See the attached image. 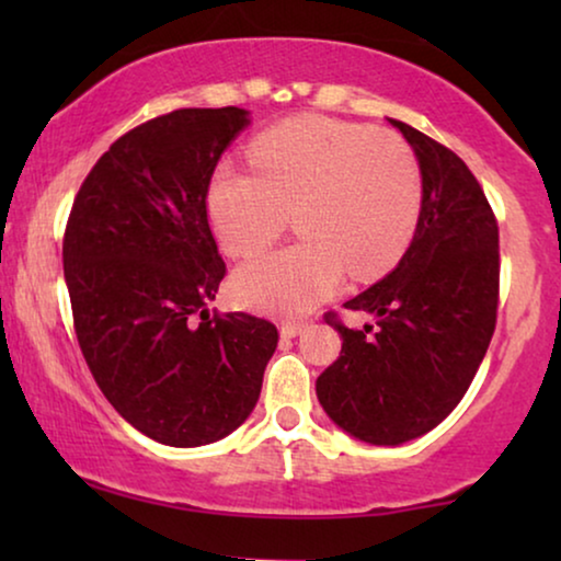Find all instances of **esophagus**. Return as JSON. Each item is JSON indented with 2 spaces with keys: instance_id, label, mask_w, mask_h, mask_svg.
<instances>
[{
  "instance_id": "1",
  "label": "esophagus",
  "mask_w": 561,
  "mask_h": 561,
  "mask_svg": "<svg viewBox=\"0 0 561 561\" xmlns=\"http://www.w3.org/2000/svg\"><path fill=\"white\" fill-rule=\"evenodd\" d=\"M306 327H309V324H306V321H283V324H280V334L286 336V340H290V336L301 334Z\"/></svg>"
}]
</instances>
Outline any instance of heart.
Listing matches in <instances>:
<instances>
[{"label": "heart", "instance_id": "b5f03b06", "mask_svg": "<svg viewBox=\"0 0 561 561\" xmlns=\"http://www.w3.org/2000/svg\"><path fill=\"white\" fill-rule=\"evenodd\" d=\"M254 171L221 163L209 183V217L221 248L252 257L286 232L304 240L252 260L234 275L244 306L296 317L327 301L347 271L357 280L388 273L413 240L424 179L393 133L301 114L260 133Z\"/></svg>", "mask_w": 561, "mask_h": 561}]
</instances>
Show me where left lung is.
<instances>
[{"label": "left lung", "mask_w": 561, "mask_h": 561, "mask_svg": "<svg viewBox=\"0 0 561 561\" xmlns=\"http://www.w3.org/2000/svg\"><path fill=\"white\" fill-rule=\"evenodd\" d=\"M416 152L424 202L393 273L344 309L378 317L350 329L317 378L329 419L367 444L393 447L432 432L455 411L495 332L501 252L497 221L465 160L405 122L390 119Z\"/></svg>", "instance_id": "1"}]
</instances>
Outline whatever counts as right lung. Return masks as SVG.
<instances>
[{
    "label": "right lung",
    "instance_id": "obj_1",
    "mask_svg": "<svg viewBox=\"0 0 561 561\" xmlns=\"http://www.w3.org/2000/svg\"><path fill=\"white\" fill-rule=\"evenodd\" d=\"M240 106L175 110L129 129L73 198L64 275L96 386L137 432L168 447L232 434L255 409L278 329L209 311L227 265L206 194Z\"/></svg>",
    "mask_w": 561,
    "mask_h": 561
}]
</instances>
